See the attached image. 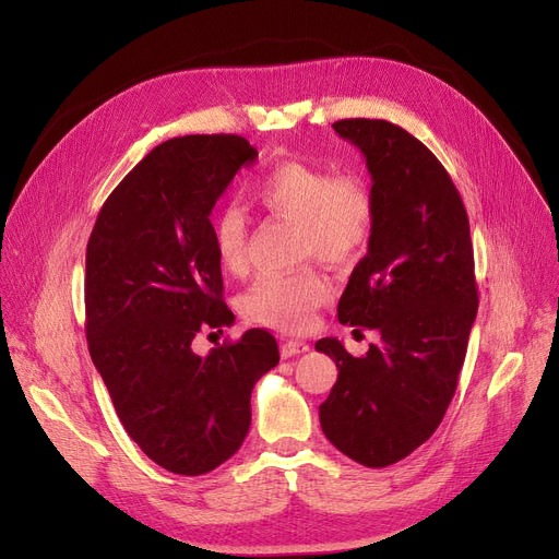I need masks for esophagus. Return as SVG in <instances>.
Wrapping results in <instances>:
<instances>
[{"mask_svg":"<svg viewBox=\"0 0 559 559\" xmlns=\"http://www.w3.org/2000/svg\"><path fill=\"white\" fill-rule=\"evenodd\" d=\"M308 348H310V344L304 340H283L281 342V358H285V360L295 358L299 354H306Z\"/></svg>","mask_w":559,"mask_h":559,"instance_id":"esophagus-1","label":"esophagus"}]
</instances>
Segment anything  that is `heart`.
I'll return each instance as SVG.
<instances>
[{"instance_id":"heart-1","label":"heart","mask_w":559,"mask_h":559,"mask_svg":"<svg viewBox=\"0 0 559 559\" xmlns=\"http://www.w3.org/2000/svg\"><path fill=\"white\" fill-rule=\"evenodd\" d=\"M251 199L262 211L299 224L301 258L350 264L367 251L373 238L376 194L358 171L335 174L326 165L285 160L262 174L251 188ZM213 247L224 272H247L249 233L240 211L224 209L215 217ZM329 297V281L312 270L262 274L245 292L242 310L258 324L304 331L310 326L314 310Z\"/></svg>"}]
</instances>
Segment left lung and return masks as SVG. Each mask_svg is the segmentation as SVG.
Segmentation results:
<instances>
[{"instance_id": "8db88e82", "label": "left lung", "mask_w": 559, "mask_h": 559, "mask_svg": "<svg viewBox=\"0 0 559 559\" xmlns=\"http://www.w3.org/2000/svg\"><path fill=\"white\" fill-rule=\"evenodd\" d=\"M333 129L365 154L378 205L337 317L378 329L380 344L362 358L335 337L314 344L340 369L319 421L335 449L378 468L419 449L447 415L478 312L474 245L462 197L421 140L365 117Z\"/></svg>"}]
</instances>
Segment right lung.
Masks as SVG:
<instances>
[{
  "label": "right lung",
  "instance_id": "right-lung-1",
  "mask_svg": "<svg viewBox=\"0 0 559 559\" xmlns=\"http://www.w3.org/2000/svg\"><path fill=\"white\" fill-rule=\"evenodd\" d=\"M258 152L242 135L171 138L104 201L85 249V335L115 413L142 453L179 476L226 462L251 426V392L278 365L264 329L197 356L230 326L211 211ZM213 335V333H211Z\"/></svg>",
  "mask_w": 559,
  "mask_h": 559
}]
</instances>
